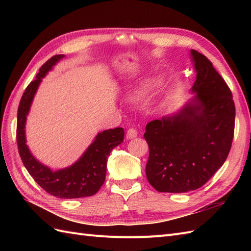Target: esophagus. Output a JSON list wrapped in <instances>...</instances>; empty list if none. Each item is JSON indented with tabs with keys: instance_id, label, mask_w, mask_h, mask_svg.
<instances>
[{
	"instance_id": "34e87169",
	"label": "esophagus",
	"mask_w": 251,
	"mask_h": 251,
	"mask_svg": "<svg viewBox=\"0 0 251 251\" xmlns=\"http://www.w3.org/2000/svg\"><path fill=\"white\" fill-rule=\"evenodd\" d=\"M136 136H137V131H136L134 127H130V128H128V130L126 131V138H127V139L135 138Z\"/></svg>"
}]
</instances>
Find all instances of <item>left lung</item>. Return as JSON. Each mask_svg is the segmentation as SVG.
I'll return each mask as SVG.
<instances>
[{"instance_id":"obj_1","label":"left lung","mask_w":251,"mask_h":251,"mask_svg":"<svg viewBox=\"0 0 251 251\" xmlns=\"http://www.w3.org/2000/svg\"><path fill=\"white\" fill-rule=\"evenodd\" d=\"M197 78L194 100L176 115L151 121L144 139L150 184L160 193L200 188L225 162L231 149L235 108L229 87L210 60L192 50Z\"/></svg>"}]
</instances>
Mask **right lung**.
Instances as JSON below:
<instances>
[{"label": "right lung", "instance_id": "obj_1", "mask_svg": "<svg viewBox=\"0 0 251 251\" xmlns=\"http://www.w3.org/2000/svg\"><path fill=\"white\" fill-rule=\"evenodd\" d=\"M62 57L64 55L49 58L40 68L36 78L25 89L18 109L17 143L23 164L45 192L60 199L83 198L95 195L102 186L107 173L108 157L111 151L124 141L125 133L123 127L100 133L86 153L70 168L54 172L35 160L26 146L24 130L26 116L42 78Z\"/></svg>", "mask_w": 251, "mask_h": 251}]
</instances>
